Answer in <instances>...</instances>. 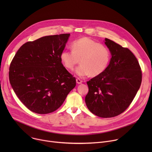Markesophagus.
Listing matches in <instances>:
<instances>
[{"instance_id":"esophagus-1","label":"esophagus","mask_w":152,"mask_h":152,"mask_svg":"<svg viewBox=\"0 0 152 152\" xmlns=\"http://www.w3.org/2000/svg\"><path fill=\"white\" fill-rule=\"evenodd\" d=\"M82 80L80 79V78H79V77H77V79H76V82L78 83V84H80V83H82Z\"/></svg>"}]
</instances>
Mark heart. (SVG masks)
Listing matches in <instances>:
<instances>
[{
    "label": "heart",
    "instance_id": "b5f03b06",
    "mask_svg": "<svg viewBox=\"0 0 152 152\" xmlns=\"http://www.w3.org/2000/svg\"><path fill=\"white\" fill-rule=\"evenodd\" d=\"M72 49L62 51L60 59L64 67L69 70H73L80 60L81 64L75 71L79 76H99L106 70L111 61L110 50L88 37L74 41Z\"/></svg>",
    "mask_w": 152,
    "mask_h": 152
}]
</instances>
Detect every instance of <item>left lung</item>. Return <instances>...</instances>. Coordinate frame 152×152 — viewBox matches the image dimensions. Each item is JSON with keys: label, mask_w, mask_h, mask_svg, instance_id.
<instances>
[{"label": "left lung", "mask_w": 152, "mask_h": 152, "mask_svg": "<svg viewBox=\"0 0 152 152\" xmlns=\"http://www.w3.org/2000/svg\"><path fill=\"white\" fill-rule=\"evenodd\" d=\"M104 43L112 58L103 73L87 82L85 103L93 114L110 118L123 113L131 104L140 87L142 71L128 48L107 38Z\"/></svg>", "instance_id": "left-lung-1"}]
</instances>
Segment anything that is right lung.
<instances>
[{
    "instance_id": "1",
    "label": "right lung",
    "mask_w": 152,
    "mask_h": 152,
    "mask_svg": "<svg viewBox=\"0 0 152 152\" xmlns=\"http://www.w3.org/2000/svg\"><path fill=\"white\" fill-rule=\"evenodd\" d=\"M70 34L42 37L21 46L13 58L9 79L15 94L30 111L46 114L62 105L76 86L60 55Z\"/></svg>"
}]
</instances>
